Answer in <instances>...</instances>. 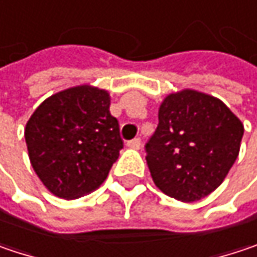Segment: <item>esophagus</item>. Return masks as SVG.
<instances>
[{"mask_svg":"<svg viewBox=\"0 0 257 257\" xmlns=\"http://www.w3.org/2000/svg\"><path fill=\"white\" fill-rule=\"evenodd\" d=\"M127 146H128V148H132V149H140V146H142V140H140L139 138L132 139V140H128V142H127Z\"/></svg>","mask_w":257,"mask_h":257,"instance_id":"esophagus-1","label":"esophagus"}]
</instances>
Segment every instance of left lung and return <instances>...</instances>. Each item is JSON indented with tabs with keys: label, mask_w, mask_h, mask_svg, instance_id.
Wrapping results in <instances>:
<instances>
[{
	"label": "left lung",
	"mask_w": 257,
	"mask_h": 257,
	"mask_svg": "<svg viewBox=\"0 0 257 257\" xmlns=\"http://www.w3.org/2000/svg\"><path fill=\"white\" fill-rule=\"evenodd\" d=\"M158 119L145 146L156 187L181 202L211 194L238 156L241 121L222 101L190 89L168 95Z\"/></svg>",
	"instance_id": "left-lung-1"
}]
</instances>
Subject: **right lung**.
I'll use <instances>...</instances> for the list:
<instances>
[{
  "label": "right lung",
  "instance_id": "1",
  "mask_svg": "<svg viewBox=\"0 0 257 257\" xmlns=\"http://www.w3.org/2000/svg\"><path fill=\"white\" fill-rule=\"evenodd\" d=\"M25 139L35 173L63 199L96 190L122 149L108 92L87 84L42 102L26 124Z\"/></svg>",
  "mask_w": 257,
  "mask_h": 257
}]
</instances>
